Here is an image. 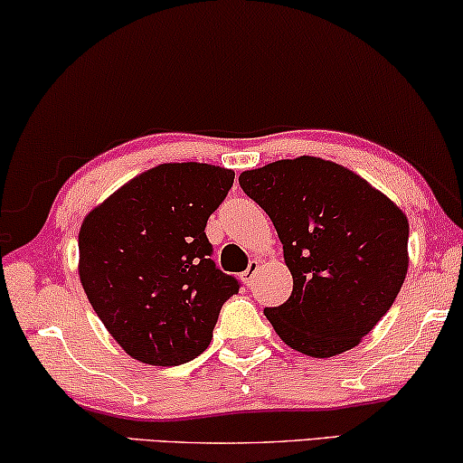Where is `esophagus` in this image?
Returning a JSON list of instances; mask_svg holds the SVG:
<instances>
[{
    "label": "esophagus",
    "mask_w": 463,
    "mask_h": 463,
    "mask_svg": "<svg viewBox=\"0 0 463 463\" xmlns=\"http://www.w3.org/2000/svg\"><path fill=\"white\" fill-rule=\"evenodd\" d=\"M258 270H260V261L258 260H251L250 266H247V270L241 274V279H243L245 285H251L253 279H255V274H258Z\"/></svg>",
    "instance_id": "esophagus-1"
}]
</instances>
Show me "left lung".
<instances>
[{
    "mask_svg": "<svg viewBox=\"0 0 463 463\" xmlns=\"http://www.w3.org/2000/svg\"><path fill=\"white\" fill-rule=\"evenodd\" d=\"M270 216L293 293L266 318L312 357L354 349L389 312L408 274L410 222L389 197L341 164L314 156L241 172Z\"/></svg>",
    "mask_w": 463,
    "mask_h": 463,
    "instance_id": "1",
    "label": "left lung"
}]
</instances>
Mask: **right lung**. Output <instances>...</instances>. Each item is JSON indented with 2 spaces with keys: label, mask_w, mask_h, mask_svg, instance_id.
Instances as JSON below:
<instances>
[{
  "label": "right lung",
  "mask_w": 463,
  "mask_h": 463,
  "mask_svg": "<svg viewBox=\"0 0 463 463\" xmlns=\"http://www.w3.org/2000/svg\"><path fill=\"white\" fill-rule=\"evenodd\" d=\"M232 181L234 172L220 165L160 164L82 220L80 285L133 360L178 365L208 349L220 307L239 291L210 260L205 237Z\"/></svg>",
  "instance_id": "1"
}]
</instances>
